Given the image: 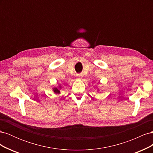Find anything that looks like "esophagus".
I'll use <instances>...</instances> for the list:
<instances>
[{
  "label": "esophagus",
  "mask_w": 153,
  "mask_h": 153,
  "mask_svg": "<svg viewBox=\"0 0 153 153\" xmlns=\"http://www.w3.org/2000/svg\"><path fill=\"white\" fill-rule=\"evenodd\" d=\"M77 76H78V78H81V76H82V75H80V74H78V75Z\"/></svg>",
  "instance_id": "obj_1"
}]
</instances>
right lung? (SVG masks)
<instances>
[{"label":"right lung","mask_w":153,"mask_h":153,"mask_svg":"<svg viewBox=\"0 0 153 153\" xmlns=\"http://www.w3.org/2000/svg\"><path fill=\"white\" fill-rule=\"evenodd\" d=\"M53 91H54L55 93H58V94L60 93V91L57 89V88H54Z\"/></svg>","instance_id":"obj_1"}]
</instances>
